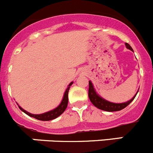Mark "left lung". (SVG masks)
I'll use <instances>...</instances> for the list:
<instances>
[{
  "label": "left lung",
  "instance_id": "left-lung-1",
  "mask_svg": "<svg viewBox=\"0 0 153 153\" xmlns=\"http://www.w3.org/2000/svg\"><path fill=\"white\" fill-rule=\"evenodd\" d=\"M125 45H126L127 49H130L131 51L133 52V49H132V48L130 47V45H129V44L126 43ZM138 92H137V93H138ZM137 93L135 94V95L132 98V99L126 101V102L121 103V104H115V103L109 102V101H106V100L101 98V96H99V95L96 93V92H95L92 82H91L90 81H89V91H88V95H89L90 101L92 102V104L95 106H96L97 108H98V109H102V110L107 111V112H115V111H120L121 110V109H124L126 106H127L132 101H133L134 98L136 96Z\"/></svg>",
  "mask_w": 153,
  "mask_h": 153
}]
</instances>
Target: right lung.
<instances>
[{
	"mask_svg": "<svg viewBox=\"0 0 153 153\" xmlns=\"http://www.w3.org/2000/svg\"><path fill=\"white\" fill-rule=\"evenodd\" d=\"M73 84V82H71L70 84L68 85V87L66 89L65 92H64V98H63L62 101H61V104H59V106H57L55 109H52V110L49 111V112H45V113L43 114H39V115H35V114H31L29 113L27 111L24 110L23 108H21V106H19L20 109L21 111L26 113L27 115H28L29 116L32 117V118H35V119L40 120V121H51V120H53L55 118H58V116L61 115L63 112L65 111V109H67V104H68V92H69V88H70V86Z\"/></svg>",
	"mask_w": 153,
	"mask_h": 153,
	"instance_id": "right-lung-1",
	"label": "right lung"
}]
</instances>
